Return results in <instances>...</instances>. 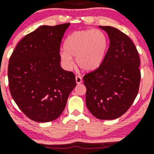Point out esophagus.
<instances>
[{
  "instance_id": "34e87169",
  "label": "esophagus",
  "mask_w": 154,
  "mask_h": 154,
  "mask_svg": "<svg viewBox=\"0 0 154 154\" xmlns=\"http://www.w3.org/2000/svg\"><path fill=\"white\" fill-rule=\"evenodd\" d=\"M75 82H76L77 84H80L82 83V77L79 76V75H76L75 76Z\"/></svg>"
}]
</instances>
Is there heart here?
I'll return each instance as SVG.
<instances>
[{
	"label": "heart",
	"instance_id": "1",
	"mask_svg": "<svg viewBox=\"0 0 154 154\" xmlns=\"http://www.w3.org/2000/svg\"><path fill=\"white\" fill-rule=\"evenodd\" d=\"M108 46L106 36L100 30L75 31L64 42V51L60 53L61 60L67 68H70L74 64L72 58H76L78 66L82 70L92 72L102 65Z\"/></svg>",
	"mask_w": 154,
	"mask_h": 154
}]
</instances>
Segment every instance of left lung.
<instances>
[{
	"mask_svg": "<svg viewBox=\"0 0 154 154\" xmlns=\"http://www.w3.org/2000/svg\"><path fill=\"white\" fill-rule=\"evenodd\" d=\"M107 33L109 47L102 65L84 75L86 105L100 120H114L126 112L138 94L140 60L126 34L111 26H99Z\"/></svg>",
	"mask_w": 154,
	"mask_h": 154,
	"instance_id": "obj_1",
	"label": "left lung"
}]
</instances>
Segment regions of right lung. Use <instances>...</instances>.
<instances>
[{
	"label": "right lung",
	"mask_w": 154,
	"mask_h": 154,
	"mask_svg": "<svg viewBox=\"0 0 154 154\" xmlns=\"http://www.w3.org/2000/svg\"><path fill=\"white\" fill-rule=\"evenodd\" d=\"M70 25L39 26L20 41L9 59L11 97L34 121L57 119L76 86L75 75L60 66L61 42Z\"/></svg>",
	"instance_id": "right-lung-1"
}]
</instances>
